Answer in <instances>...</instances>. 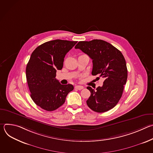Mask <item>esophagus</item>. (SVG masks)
Instances as JSON below:
<instances>
[{
	"instance_id": "esophagus-1",
	"label": "esophagus",
	"mask_w": 153,
	"mask_h": 153,
	"mask_svg": "<svg viewBox=\"0 0 153 153\" xmlns=\"http://www.w3.org/2000/svg\"><path fill=\"white\" fill-rule=\"evenodd\" d=\"M75 88L77 89V90H81L83 88V86H81V85H76L75 86Z\"/></svg>"
}]
</instances>
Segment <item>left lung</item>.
Returning a JSON list of instances; mask_svg holds the SVG:
<instances>
[{
    "mask_svg": "<svg viewBox=\"0 0 153 153\" xmlns=\"http://www.w3.org/2000/svg\"><path fill=\"white\" fill-rule=\"evenodd\" d=\"M93 60L92 75L105 79L102 86L87 89L91 96L87 105L94 111L103 113L114 108L120 99L126 84L128 71L122 53L110 43L99 39L80 41L75 46Z\"/></svg>",
    "mask_w": 153,
    "mask_h": 153,
    "instance_id": "left-lung-1",
    "label": "left lung"
}]
</instances>
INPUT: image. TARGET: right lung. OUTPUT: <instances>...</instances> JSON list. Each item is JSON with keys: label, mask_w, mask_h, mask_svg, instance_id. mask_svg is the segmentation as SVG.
<instances>
[{"label": "right lung", "mask_w": 153, "mask_h": 153, "mask_svg": "<svg viewBox=\"0 0 153 153\" xmlns=\"http://www.w3.org/2000/svg\"><path fill=\"white\" fill-rule=\"evenodd\" d=\"M76 41L56 39L47 42L32 53L26 68V77L31 97L41 108L56 110L73 90V85H62L56 79L62 70L64 57L76 44Z\"/></svg>", "instance_id": "right-lung-1"}]
</instances>
